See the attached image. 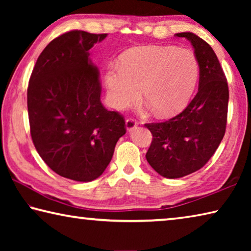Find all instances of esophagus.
I'll use <instances>...</instances> for the list:
<instances>
[{
  "instance_id": "esophagus-1",
  "label": "esophagus",
  "mask_w": 251,
  "mask_h": 251,
  "mask_svg": "<svg viewBox=\"0 0 251 251\" xmlns=\"http://www.w3.org/2000/svg\"><path fill=\"white\" fill-rule=\"evenodd\" d=\"M138 123L136 122L134 118H127L126 122H125V125H126V129L127 130H133L136 126H137Z\"/></svg>"
}]
</instances>
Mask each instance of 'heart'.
<instances>
[{"label":"heart","instance_id":"obj_1","mask_svg":"<svg viewBox=\"0 0 251 251\" xmlns=\"http://www.w3.org/2000/svg\"><path fill=\"white\" fill-rule=\"evenodd\" d=\"M199 66L188 50L147 45L121 55L120 64H108L104 82L107 100L115 109H125L141 99L159 117L184 109L196 88Z\"/></svg>","mask_w":251,"mask_h":251}]
</instances>
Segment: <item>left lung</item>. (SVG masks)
I'll return each instance as SVG.
<instances>
[{
    "label": "left lung",
    "mask_w": 251,
    "mask_h": 251,
    "mask_svg": "<svg viewBox=\"0 0 251 251\" xmlns=\"http://www.w3.org/2000/svg\"><path fill=\"white\" fill-rule=\"evenodd\" d=\"M192 43L199 66V86L188 106L171 120L145 124L152 135L146 159L166 178H180L205 166L226 131L229 90L211 46L196 34L177 33Z\"/></svg>",
    "instance_id": "left-lung-1"
}]
</instances>
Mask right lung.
Wrapping results in <instances>:
<instances>
[{"label": "right lung", "instance_id": "obj_1", "mask_svg": "<svg viewBox=\"0 0 251 251\" xmlns=\"http://www.w3.org/2000/svg\"><path fill=\"white\" fill-rule=\"evenodd\" d=\"M107 34L78 29L54 39L37 58L27 87L29 129L45 164L59 176L92 181L104 173L125 120L100 101L90 50Z\"/></svg>", "mask_w": 251, "mask_h": 251}]
</instances>
